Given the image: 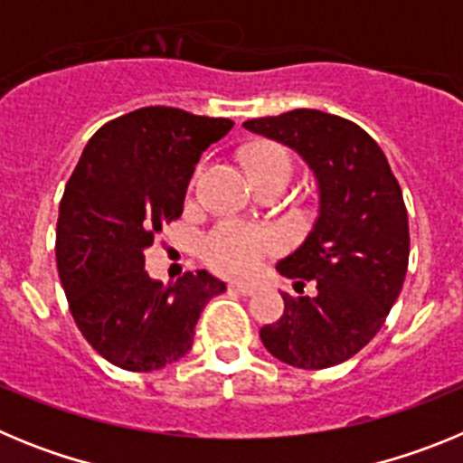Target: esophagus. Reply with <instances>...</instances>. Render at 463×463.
<instances>
[{
    "mask_svg": "<svg viewBox=\"0 0 463 463\" xmlns=\"http://www.w3.org/2000/svg\"><path fill=\"white\" fill-rule=\"evenodd\" d=\"M229 288L234 289V292L243 294V297H250V294L257 292V288H255V285H250V282H239V280H236V282H232Z\"/></svg>",
    "mask_w": 463,
    "mask_h": 463,
    "instance_id": "esophagus-1",
    "label": "esophagus"
}]
</instances>
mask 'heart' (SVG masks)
Returning a JSON list of instances; mask_svg holds the SVG:
<instances>
[{
  "label": "heart",
  "mask_w": 463,
  "mask_h": 463,
  "mask_svg": "<svg viewBox=\"0 0 463 463\" xmlns=\"http://www.w3.org/2000/svg\"><path fill=\"white\" fill-rule=\"evenodd\" d=\"M250 169L255 171H285L292 175V162L278 148H257L250 155ZM276 236L267 229L255 224L227 220L218 224L203 239L202 250L213 269L229 273V276H245L252 273L261 261L276 250Z\"/></svg>",
  "instance_id": "1"
}]
</instances>
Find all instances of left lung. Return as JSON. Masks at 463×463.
<instances>
[{
  "mask_svg": "<svg viewBox=\"0 0 463 463\" xmlns=\"http://www.w3.org/2000/svg\"><path fill=\"white\" fill-rule=\"evenodd\" d=\"M292 148L317 183V218L278 273L317 285L315 297L282 294L285 310L261 326L269 353L297 369H329L357 354L384 325L408 269L403 194L378 143L345 118L294 109L243 122Z\"/></svg>",
  "mask_w": 463,
  "mask_h": 463,
  "instance_id": "left-lung-1",
  "label": "left lung"
}]
</instances>
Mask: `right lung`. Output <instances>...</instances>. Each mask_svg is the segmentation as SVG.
I'll list each match as a JSON object with an SVG mask.
<instances>
[{"mask_svg":"<svg viewBox=\"0 0 463 463\" xmlns=\"http://www.w3.org/2000/svg\"><path fill=\"white\" fill-rule=\"evenodd\" d=\"M234 127L227 118L146 106L106 122L85 146L57 220V271L85 341L125 371L185 357L203 306L227 289L208 271L165 285L146 248L183 213L203 150Z\"/></svg>","mask_w":463,"mask_h":463,"instance_id":"right-lung-1","label":"right lung"}]
</instances>
